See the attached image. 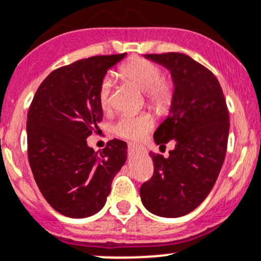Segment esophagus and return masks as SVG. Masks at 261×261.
<instances>
[{"instance_id": "esophagus-1", "label": "esophagus", "mask_w": 261, "mask_h": 261, "mask_svg": "<svg viewBox=\"0 0 261 261\" xmlns=\"http://www.w3.org/2000/svg\"><path fill=\"white\" fill-rule=\"evenodd\" d=\"M127 146H128V150H130V151H144V147L139 146V145H136V144H128Z\"/></svg>"}]
</instances>
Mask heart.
<instances>
[{
  "mask_svg": "<svg viewBox=\"0 0 261 261\" xmlns=\"http://www.w3.org/2000/svg\"><path fill=\"white\" fill-rule=\"evenodd\" d=\"M119 73L122 79L130 81L145 92L150 106L158 110H165L174 100V85L163 79V71L150 60L134 57L120 66ZM111 80L105 77L98 87V103L103 111L110 109ZM153 127V120L150 115H123L114 126V131L120 138L128 141H140Z\"/></svg>",
  "mask_w": 261,
  "mask_h": 261,
  "instance_id": "heart-1",
  "label": "heart"
}]
</instances>
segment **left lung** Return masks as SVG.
I'll return each mask as SVG.
<instances>
[{"label":"left lung","instance_id":"1","mask_svg":"<svg viewBox=\"0 0 261 261\" xmlns=\"http://www.w3.org/2000/svg\"><path fill=\"white\" fill-rule=\"evenodd\" d=\"M165 66L174 81V100L166 120L156 128L158 145L174 140L164 158L150 152L153 175L140 188L144 206L164 218L195 210L215 185L225 160L229 111L223 89L213 72L179 52L145 55Z\"/></svg>","mask_w":261,"mask_h":261}]
</instances>
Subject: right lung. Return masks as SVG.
<instances>
[{
    "label": "right lung",
    "instance_id": "add662e5",
    "mask_svg": "<svg viewBox=\"0 0 261 261\" xmlns=\"http://www.w3.org/2000/svg\"><path fill=\"white\" fill-rule=\"evenodd\" d=\"M126 54L82 59L52 71L27 114V155L46 201L68 218H87L105 205L126 161L127 145L110 140L100 153L86 139L102 120L98 87Z\"/></svg>",
    "mask_w": 261,
    "mask_h": 261
}]
</instances>
